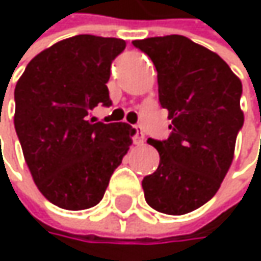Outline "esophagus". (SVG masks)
I'll use <instances>...</instances> for the list:
<instances>
[{
    "mask_svg": "<svg viewBox=\"0 0 261 261\" xmlns=\"http://www.w3.org/2000/svg\"><path fill=\"white\" fill-rule=\"evenodd\" d=\"M133 140H134L136 145H142L145 142V134H143V131H142L140 127H134V137H133Z\"/></svg>",
    "mask_w": 261,
    "mask_h": 261,
    "instance_id": "34e87169",
    "label": "esophagus"
}]
</instances>
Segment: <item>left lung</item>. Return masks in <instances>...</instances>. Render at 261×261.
Returning a JSON list of instances; mask_svg holds the SVG:
<instances>
[{
    "label": "left lung",
    "mask_w": 261,
    "mask_h": 261,
    "mask_svg": "<svg viewBox=\"0 0 261 261\" xmlns=\"http://www.w3.org/2000/svg\"><path fill=\"white\" fill-rule=\"evenodd\" d=\"M133 45L152 60L159 99L172 121L166 140L148 139L160 165L142 181L145 199L160 213L186 215L215 196L233 163L243 125L242 81L216 53L184 36Z\"/></svg>",
    "instance_id": "left-lung-1"
}]
</instances>
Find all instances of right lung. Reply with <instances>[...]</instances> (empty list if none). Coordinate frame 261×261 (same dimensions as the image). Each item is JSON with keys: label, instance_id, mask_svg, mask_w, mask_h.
<instances>
[{"label": "right lung", "instance_id": "1", "mask_svg": "<svg viewBox=\"0 0 261 261\" xmlns=\"http://www.w3.org/2000/svg\"><path fill=\"white\" fill-rule=\"evenodd\" d=\"M125 40L79 34L39 53L15 89V128L40 193L65 210L96 205L133 143L125 122L90 121L110 106V65Z\"/></svg>", "mask_w": 261, "mask_h": 261}]
</instances>
